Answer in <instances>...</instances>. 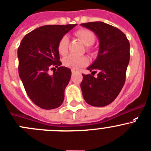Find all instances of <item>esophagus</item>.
Listing matches in <instances>:
<instances>
[{"label": "esophagus", "mask_w": 151, "mask_h": 151, "mask_svg": "<svg viewBox=\"0 0 151 151\" xmlns=\"http://www.w3.org/2000/svg\"><path fill=\"white\" fill-rule=\"evenodd\" d=\"M77 72V71H75V70H74V69H72L71 70V73H72V74H75V73Z\"/></svg>", "instance_id": "34e87169"}]
</instances>
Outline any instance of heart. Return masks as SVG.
<instances>
[{
    "label": "heart",
    "instance_id": "heart-1",
    "mask_svg": "<svg viewBox=\"0 0 151 151\" xmlns=\"http://www.w3.org/2000/svg\"><path fill=\"white\" fill-rule=\"evenodd\" d=\"M75 35L86 46H88L87 50L90 51L88 46L93 44L95 40V37L93 32L87 29H81L77 30ZM68 37L66 35H64L61 37L58 45V50L60 55L65 56L68 54ZM88 62L89 60L86 56L70 55L63 60V65L72 69H78L87 65Z\"/></svg>",
    "mask_w": 151,
    "mask_h": 151
}]
</instances>
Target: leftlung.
<instances>
[{"label": "left lung", "instance_id": "8db88e82", "mask_svg": "<svg viewBox=\"0 0 151 151\" xmlns=\"http://www.w3.org/2000/svg\"><path fill=\"white\" fill-rule=\"evenodd\" d=\"M81 26L94 32L99 41L97 58L87 68L91 74H83L80 88L83 98L92 106H106L116 99L125 84L130 60L129 41L122 31L103 22ZM96 70L95 78L93 73Z\"/></svg>", "mask_w": 151, "mask_h": 151}]
</instances>
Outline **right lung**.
<instances>
[{
  "label": "right lung",
  "mask_w": 151,
  "mask_h": 151,
  "mask_svg": "<svg viewBox=\"0 0 151 151\" xmlns=\"http://www.w3.org/2000/svg\"><path fill=\"white\" fill-rule=\"evenodd\" d=\"M76 25L40 26L27 34L17 49L20 80L31 100L43 109L58 108L64 100L71 71L60 66L58 45ZM54 68L53 74L49 75V70Z\"/></svg>",
  "instance_id": "obj_1"
}]
</instances>
